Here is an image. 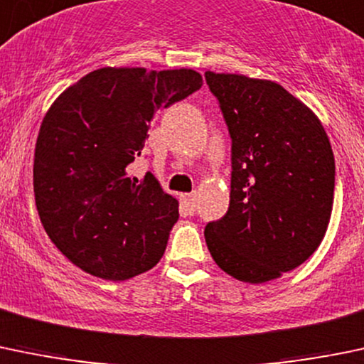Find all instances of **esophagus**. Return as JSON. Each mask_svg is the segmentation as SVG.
I'll return each instance as SVG.
<instances>
[{
	"label": "esophagus",
	"mask_w": 364,
	"mask_h": 364,
	"mask_svg": "<svg viewBox=\"0 0 364 364\" xmlns=\"http://www.w3.org/2000/svg\"><path fill=\"white\" fill-rule=\"evenodd\" d=\"M181 200L189 212H194V210H196V193H183L181 194Z\"/></svg>",
	"instance_id": "1"
}]
</instances>
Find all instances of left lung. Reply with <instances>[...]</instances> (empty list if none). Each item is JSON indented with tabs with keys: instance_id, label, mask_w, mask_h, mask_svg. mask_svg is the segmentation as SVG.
Masks as SVG:
<instances>
[{
	"instance_id": "obj_1",
	"label": "left lung",
	"mask_w": 364,
	"mask_h": 364,
	"mask_svg": "<svg viewBox=\"0 0 364 364\" xmlns=\"http://www.w3.org/2000/svg\"><path fill=\"white\" fill-rule=\"evenodd\" d=\"M231 140L226 215L205 228L213 261L240 282L263 284L305 263L328 230L335 156L319 117L282 85L205 73Z\"/></svg>"
}]
</instances>
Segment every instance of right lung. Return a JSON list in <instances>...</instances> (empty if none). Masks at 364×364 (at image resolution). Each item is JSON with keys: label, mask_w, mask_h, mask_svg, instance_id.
<instances>
[{"label": "right lung", "mask_w": 364, "mask_h": 364, "mask_svg": "<svg viewBox=\"0 0 364 364\" xmlns=\"http://www.w3.org/2000/svg\"><path fill=\"white\" fill-rule=\"evenodd\" d=\"M203 85L198 71L107 66L55 98L33 164L36 210L48 238L78 268L127 280L163 257L178 201L151 171L131 175L159 108Z\"/></svg>", "instance_id": "right-lung-1"}]
</instances>
